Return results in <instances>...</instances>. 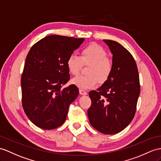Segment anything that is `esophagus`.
<instances>
[{
    "mask_svg": "<svg viewBox=\"0 0 161 161\" xmlns=\"http://www.w3.org/2000/svg\"><path fill=\"white\" fill-rule=\"evenodd\" d=\"M79 92L81 94V95H87V92L85 91V90L83 89H79Z\"/></svg>",
    "mask_w": 161,
    "mask_h": 161,
    "instance_id": "esophagus-1",
    "label": "esophagus"
}]
</instances>
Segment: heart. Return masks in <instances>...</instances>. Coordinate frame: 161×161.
Listing matches in <instances>:
<instances>
[{
  "label": "heart",
  "instance_id": "heart-1",
  "mask_svg": "<svg viewBox=\"0 0 161 161\" xmlns=\"http://www.w3.org/2000/svg\"><path fill=\"white\" fill-rule=\"evenodd\" d=\"M69 72L74 76L80 73L83 64L89 66L87 70L88 75L79 76L72 80V83L81 89H87L95 86L97 80L100 83L107 81L113 71V62L107 57V53L97 44H90L81 50L80 57L70 54L67 61Z\"/></svg>",
  "mask_w": 161,
  "mask_h": 161
}]
</instances>
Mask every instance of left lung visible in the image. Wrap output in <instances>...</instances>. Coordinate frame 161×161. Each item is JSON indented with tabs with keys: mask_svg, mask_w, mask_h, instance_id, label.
I'll return each instance as SVG.
<instances>
[{
	"mask_svg": "<svg viewBox=\"0 0 161 161\" xmlns=\"http://www.w3.org/2000/svg\"><path fill=\"white\" fill-rule=\"evenodd\" d=\"M103 41L113 54V71L97 91L89 92L92 105L87 114L94 128L112 135L124 130L134 118L140 83L136 64L130 53L118 42Z\"/></svg>",
	"mask_w": 161,
	"mask_h": 161,
	"instance_id": "1",
	"label": "left lung"
}]
</instances>
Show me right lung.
I'll return each instance as SVG.
<instances>
[{
    "instance_id": "1",
    "label": "right lung",
    "mask_w": 161,
    "mask_h": 161,
    "mask_svg": "<svg viewBox=\"0 0 161 161\" xmlns=\"http://www.w3.org/2000/svg\"><path fill=\"white\" fill-rule=\"evenodd\" d=\"M83 38L52 35L31 47L21 77L22 104L39 128L52 130L65 122L70 104L78 95L75 85L61 89L70 76L66 61Z\"/></svg>"
}]
</instances>
